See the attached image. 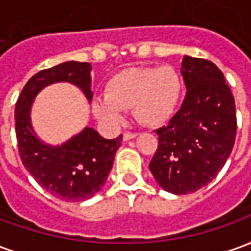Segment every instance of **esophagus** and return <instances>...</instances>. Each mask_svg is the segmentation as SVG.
I'll return each instance as SVG.
<instances>
[{
  "label": "esophagus",
  "instance_id": "1",
  "mask_svg": "<svg viewBox=\"0 0 251 251\" xmlns=\"http://www.w3.org/2000/svg\"><path fill=\"white\" fill-rule=\"evenodd\" d=\"M134 137H137V133H133V131H126V133H124V140H125V141L131 140V138H134Z\"/></svg>",
  "mask_w": 251,
  "mask_h": 251
}]
</instances>
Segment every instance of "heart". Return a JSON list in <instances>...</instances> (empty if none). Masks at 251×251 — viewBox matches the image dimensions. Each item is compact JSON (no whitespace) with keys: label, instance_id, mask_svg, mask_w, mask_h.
<instances>
[{"label":"heart","instance_id":"1","mask_svg":"<svg viewBox=\"0 0 251 251\" xmlns=\"http://www.w3.org/2000/svg\"><path fill=\"white\" fill-rule=\"evenodd\" d=\"M104 98L94 99V115L102 122L117 125L122 110H130L141 125L157 127L174 115L181 94V80L175 68L136 67L110 77Z\"/></svg>","mask_w":251,"mask_h":251}]
</instances>
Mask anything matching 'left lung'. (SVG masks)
I'll return each mask as SVG.
<instances>
[{
	"mask_svg": "<svg viewBox=\"0 0 251 251\" xmlns=\"http://www.w3.org/2000/svg\"><path fill=\"white\" fill-rule=\"evenodd\" d=\"M187 94L168 125L154 130L157 151L151 172L165 191L187 195L221 172L237 136L235 100L223 72L210 60L184 56Z\"/></svg>",
	"mask_w": 251,
	"mask_h": 251,
	"instance_id": "8db88e82",
	"label": "left lung"
}]
</instances>
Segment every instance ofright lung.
Segmentation results:
<instances>
[{"mask_svg": "<svg viewBox=\"0 0 251 251\" xmlns=\"http://www.w3.org/2000/svg\"><path fill=\"white\" fill-rule=\"evenodd\" d=\"M90 63L66 62L37 72L30 77L16 102L14 120L20 158L26 171L44 189L64 201H83L106 183L122 136L106 140L86 127L62 147L46 145L35 136L29 120L33 98L41 88L55 82H70L83 90L88 100Z\"/></svg>", "mask_w": 251, "mask_h": 251, "instance_id": "obj_1", "label": "right lung"}]
</instances>
